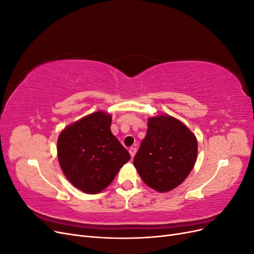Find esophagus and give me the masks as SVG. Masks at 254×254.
Returning a JSON list of instances; mask_svg holds the SVG:
<instances>
[{"label":"esophagus","instance_id":"esophagus-1","mask_svg":"<svg viewBox=\"0 0 254 254\" xmlns=\"http://www.w3.org/2000/svg\"><path fill=\"white\" fill-rule=\"evenodd\" d=\"M135 152H136V148H134V147L129 148V153H130V156H131V158H133L135 156Z\"/></svg>","mask_w":254,"mask_h":254}]
</instances>
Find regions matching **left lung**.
<instances>
[{"label":"left lung","mask_w":254,"mask_h":254,"mask_svg":"<svg viewBox=\"0 0 254 254\" xmlns=\"http://www.w3.org/2000/svg\"><path fill=\"white\" fill-rule=\"evenodd\" d=\"M147 132L133 159L142 180L159 193H166L187 179L196 163L195 134L168 114L148 118Z\"/></svg>","instance_id":"left-lung-1"}]
</instances>
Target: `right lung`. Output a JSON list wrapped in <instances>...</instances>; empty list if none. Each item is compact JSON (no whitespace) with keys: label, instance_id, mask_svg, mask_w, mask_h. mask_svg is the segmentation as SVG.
<instances>
[{"label":"right lung","instance_id":"obj_1","mask_svg":"<svg viewBox=\"0 0 254 254\" xmlns=\"http://www.w3.org/2000/svg\"><path fill=\"white\" fill-rule=\"evenodd\" d=\"M112 117L102 110L67 125L57 140L59 165L66 179L87 194L113 181L130 155L111 132Z\"/></svg>","mask_w":254,"mask_h":254}]
</instances>
